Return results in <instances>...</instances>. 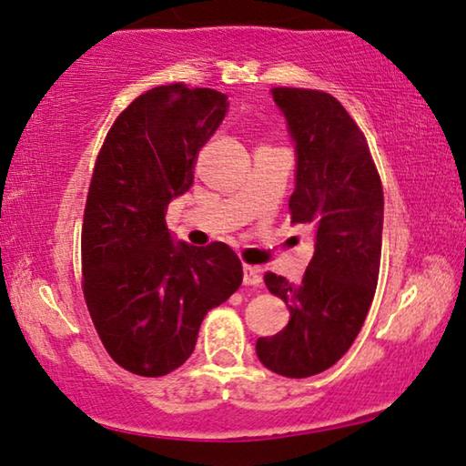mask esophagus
<instances>
[{"instance_id":"34e87169","label":"esophagus","mask_w":466,"mask_h":466,"mask_svg":"<svg viewBox=\"0 0 466 466\" xmlns=\"http://www.w3.org/2000/svg\"><path fill=\"white\" fill-rule=\"evenodd\" d=\"M242 282H245V286H259L261 284L259 268H255V265H245V268H242Z\"/></svg>"}]
</instances>
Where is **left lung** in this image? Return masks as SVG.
<instances>
[{
	"instance_id": "left-lung-1",
	"label": "left lung",
	"mask_w": 466,
	"mask_h": 466,
	"mask_svg": "<svg viewBox=\"0 0 466 466\" xmlns=\"http://www.w3.org/2000/svg\"><path fill=\"white\" fill-rule=\"evenodd\" d=\"M297 143L294 224L315 228V253L299 284L268 271L271 294L290 309L288 326L257 339V357L284 378L326 371L350 349L373 302L381 259L383 188L357 122L329 93L276 86Z\"/></svg>"
}]
</instances>
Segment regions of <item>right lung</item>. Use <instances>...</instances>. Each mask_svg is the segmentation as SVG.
Segmentation results:
<instances>
[{
  "label": "right lung",
  "instance_id": "1",
  "mask_svg": "<svg viewBox=\"0 0 466 466\" xmlns=\"http://www.w3.org/2000/svg\"><path fill=\"white\" fill-rule=\"evenodd\" d=\"M226 107L213 88L155 86L116 117L95 161L80 240L85 300L109 357L143 378L178 369L207 311L242 284L230 247L174 242L166 226Z\"/></svg>",
  "mask_w": 466,
  "mask_h": 466
}]
</instances>
